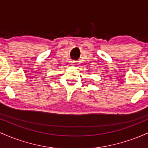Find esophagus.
I'll use <instances>...</instances> for the list:
<instances>
[{
	"mask_svg": "<svg viewBox=\"0 0 148 148\" xmlns=\"http://www.w3.org/2000/svg\"><path fill=\"white\" fill-rule=\"evenodd\" d=\"M72 62V64H74V63H75V62H74V61H72V62Z\"/></svg>",
	"mask_w": 148,
	"mask_h": 148,
	"instance_id": "esophagus-1",
	"label": "esophagus"
}]
</instances>
